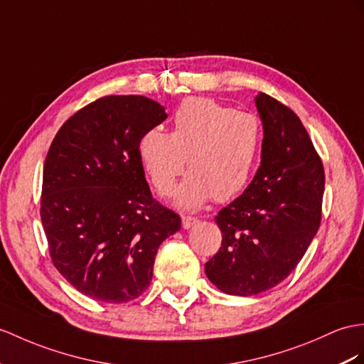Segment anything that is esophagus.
I'll list each match as a JSON object with an SVG mask.
<instances>
[{"mask_svg": "<svg viewBox=\"0 0 364 364\" xmlns=\"http://www.w3.org/2000/svg\"><path fill=\"white\" fill-rule=\"evenodd\" d=\"M194 224H198V218H194V216H182V227L185 230L191 228Z\"/></svg>", "mask_w": 364, "mask_h": 364, "instance_id": "34e87169", "label": "esophagus"}]
</instances>
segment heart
<instances>
[{
  "label": "heart",
  "mask_w": 364,
  "mask_h": 364,
  "mask_svg": "<svg viewBox=\"0 0 364 364\" xmlns=\"http://www.w3.org/2000/svg\"><path fill=\"white\" fill-rule=\"evenodd\" d=\"M259 141L261 127L253 114L191 97L174 111L170 134L154 128L141 136L139 159L164 198L174 191L187 159L190 173L177 190L176 203L196 210L211 196L228 200L245 187Z\"/></svg>",
  "instance_id": "1"
}]
</instances>
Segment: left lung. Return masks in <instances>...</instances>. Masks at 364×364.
I'll list each match as a JSON object with an SVG mask.
<instances>
[{
    "mask_svg": "<svg viewBox=\"0 0 364 364\" xmlns=\"http://www.w3.org/2000/svg\"><path fill=\"white\" fill-rule=\"evenodd\" d=\"M262 120L261 165L241 196L215 218L219 252L208 279L228 295L262 294L295 270L321 223L324 170L298 115L273 97L255 99Z\"/></svg>",
    "mask_w": 364,
    "mask_h": 364,
    "instance_id": "obj_1",
    "label": "left lung"
}]
</instances>
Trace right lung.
Here are the masks:
<instances>
[{
    "label": "right lung",
    "instance_id": "add662e5",
    "mask_svg": "<svg viewBox=\"0 0 364 364\" xmlns=\"http://www.w3.org/2000/svg\"><path fill=\"white\" fill-rule=\"evenodd\" d=\"M168 117L144 95H106L69 117L43 168L41 223L57 270L103 303H128L153 278L181 218L153 199L139 141Z\"/></svg>",
    "mask_w": 364,
    "mask_h": 364
}]
</instances>
